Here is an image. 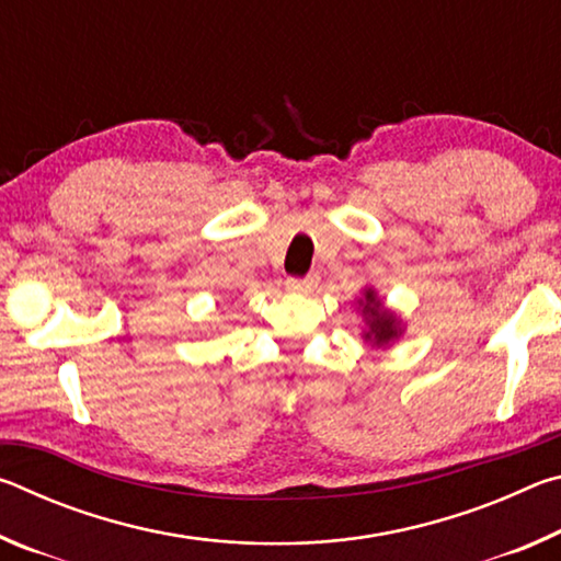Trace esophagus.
<instances>
[{"label":"esophagus","instance_id":"1","mask_svg":"<svg viewBox=\"0 0 561 561\" xmlns=\"http://www.w3.org/2000/svg\"><path fill=\"white\" fill-rule=\"evenodd\" d=\"M319 284V274H309V277H291L287 279V289L289 291H301L309 294Z\"/></svg>","mask_w":561,"mask_h":561}]
</instances>
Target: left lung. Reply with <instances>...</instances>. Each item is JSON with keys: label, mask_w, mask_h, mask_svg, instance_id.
<instances>
[{"label": "left lung", "mask_w": 561, "mask_h": 561, "mask_svg": "<svg viewBox=\"0 0 561 561\" xmlns=\"http://www.w3.org/2000/svg\"><path fill=\"white\" fill-rule=\"evenodd\" d=\"M364 314H366V324H368L366 339L374 341L376 346H383V344H388V341L401 334L396 317L388 309H383L381 299H376V294L371 289L366 291Z\"/></svg>", "instance_id": "obj_1"}]
</instances>
